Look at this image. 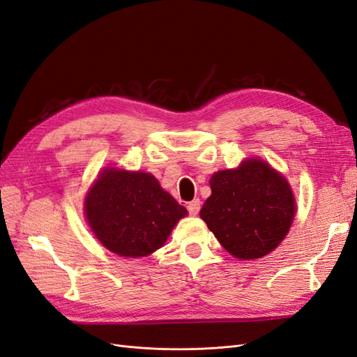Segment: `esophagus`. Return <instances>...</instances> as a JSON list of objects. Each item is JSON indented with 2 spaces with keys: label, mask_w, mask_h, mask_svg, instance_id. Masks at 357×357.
<instances>
[{
  "label": "esophagus",
  "mask_w": 357,
  "mask_h": 357,
  "mask_svg": "<svg viewBox=\"0 0 357 357\" xmlns=\"http://www.w3.org/2000/svg\"><path fill=\"white\" fill-rule=\"evenodd\" d=\"M199 208H201V201L199 199H193L188 204V211L192 215H197L199 213Z\"/></svg>",
  "instance_id": "obj_1"
}]
</instances>
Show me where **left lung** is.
<instances>
[{"mask_svg": "<svg viewBox=\"0 0 357 357\" xmlns=\"http://www.w3.org/2000/svg\"><path fill=\"white\" fill-rule=\"evenodd\" d=\"M211 195L201 208L219 243L238 259H259L282 243L295 218L287 180L261 159L223 169L210 180Z\"/></svg>", "mask_w": 357, "mask_h": 357, "instance_id": "1", "label": "left lung"}]
</instances>
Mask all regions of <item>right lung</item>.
I'll return each instance as SVG.
<instances>
[{
    "label": "right lung",
    "instance_id": "obj_1",
    "mask_svg": "<svg viewBox=\"0 0 357 357\" xmlns=\"http://www.w3.org/2000/svg\"><path fill=\"white\" fill-rule=\"evenodd\" d=\"M84 214L110 252L142 257L164 245L188 210L152 174L107 168L84 199Z\"/></svg>",
    "mask_w": 357,
    "mask_h": 357
}]
</instances>
